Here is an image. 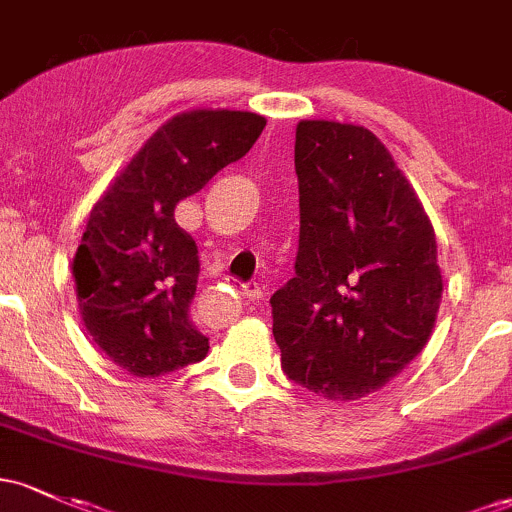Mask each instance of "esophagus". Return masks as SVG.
<instances>
[{
    "label": "esophagus",
    "mask_w": 512,
    "mask_h": 512,
    "mask_svg": "<svg viewBox=\"0 0 512 512\" xmlns=\"http://www.w3.org/2000/svg\"><path fill=\"white\" fill-rule=\"evenodd\" d=\"M243 296H245V299L260 303L262 296H265V286H260L257 282H245L243 284Z\"/></svg>",
    "instance_id": "esophagus-1"
}]
</instances>
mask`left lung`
Wrapping results in <instances>:
<instances>
[{
    "label": "left lung",
    "instance_id": "obj_1",
    "mask_svg": "<svg viewBox=\"0 0 512 512\" xmlns=\"http://www.w3.org/2000/svg\"><path fill=\"white\" fill-rule=\"evenodd\" d=\"M299 252L274 291L282 369L330 401L379 391L428 345L442 301L430 218L364 126L301 121Z\"/></svg>",
    "mask_w": 512,
    "mask_h": 512
}]
</instances>
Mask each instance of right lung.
<instances>
[{
  "instance_id": "right-lung-1",
  "label": "right lung",
  "mask_w": 512,
  "mask_h": 512,
  "mask_svg": "<svg viewBox=\"0 0 512 512\" xmlns=\"http://www.w3.org/2000/svg\"><path fill=\"white\" fill-rule=\"evenodd\" d=\"M265 123L228 109L174 116L89 213L72 262L80 313L94 345L126 372L162 376L209 352L189 316L199 250L174 206L240 160Z\"/></svg>"
}]
</instances>
